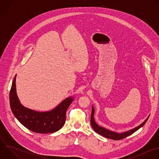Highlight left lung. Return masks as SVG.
Here are the masks:
<instances>
[{"label": "left lung", "mask_w": 159, "mask_h": 159, "mask_svg": "<svg viewBox=\"0 0 159 159\" xmlns=\"http://www.w3.org/2000/svg\"><path fill=\"white\" fill-rule=\"evenodd\" d=\"M94 111H95V109L94 108V106H92V112H91V116H90V124H91L92 127L93 128L94 130L97 133L103 136V137H104L106 138L111 139L115 140H119L125 139V138L128 137V136H129L130 134H133L136 131H137L139 129L142 128L145 124V123L147 121V120L149 118V116H148L147 118L141 125H140L137 127H135L130 130H128V131H126L125 132L118 133L116 131H113L109 130L108 129H106L101 126H99L98 124H97L95 121V119L94 118Z\"/></svg>", "instance_id": "obj_1"}]
</instances>
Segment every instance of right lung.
<instances>
[{
    "label": "right lung",
    "mask_w": 159,
    "mask_h": 159,
    "mask_svg": "<svg viewBox=\"0 0 159 159\" xmlns=\"http://www.w3.org/2000/svg\"><path fill=\"white\" fill-rule=\"evenodd\" d=\"M15 75L9 94L11 111L17 120L28 129L38 133H52L59 130L66 121V112L74 97L64 99L49 111L39 112L25 107L20 102L16 93Z\"/></svg>",
    "instance_id": "add662e5"
}]
</instances>
